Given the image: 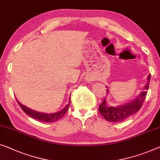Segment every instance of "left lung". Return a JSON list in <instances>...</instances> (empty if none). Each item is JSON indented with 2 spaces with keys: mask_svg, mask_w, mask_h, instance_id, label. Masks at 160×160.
<instances>
[{
  "mask_svg": "<svg viewBox=\"0 0 160 160\" xmlns=\"http://www.w3.org/2000/svg\"><path fill=\"white\" fill-rule=\"evenodd\" d=\"M150 78H151V75L149 74L147 76L148 82L143 88V91L133 101L129 102L124 105L117 106V107H112V106L109 105L106 102V99H104L102 102L99 106V111L102 116L110 122H118L122 121L137 112L142 108L146 96H147V90L149 89ZM107 92L108 94L109 91L108 87Z\"/></svg>",
  "mask_w": 160,
  "mask_h": 160,
  "instance_id": "obj_1",
  "label": "left lung"
}]
</instances>
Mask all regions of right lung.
Returning <instances> with one entry per match:
<instances>
[{
	"label": "right lung",
	"instance_id": "add662e5",
	"mask_svg": "<svg viewBox=\"0 0 160 160\" xmlns=\"http://www.w3.org/2000/svg\"><path fill=\"white\" fill-rule=\"evenodd\" d=\"M17 99V102L18 103V105H19L21 108L22 109V110L24 111V112L26 113L27 115H28L29 116L32 117V118L38 120H39V121L45 122H55V121H57L58 120L61 118L65 115V113L67 112V110H68L69 105H70V103H71L70 99H69L68 105H66V107H65L63 109H62L61 111H59V112H58L50 113V114H48V113L37 112V111L32 110V109L27 108L25 105L21 104L17 100V99Z\"/></svg>",
	"mask_w": 160,
	"mask_h": 160
}]
</instances>
